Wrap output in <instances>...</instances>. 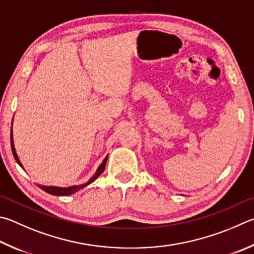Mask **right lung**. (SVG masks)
<instances>
[{"instance_id": "obj_1", "label": "right lung", "mask_w": 254, "mask_h": 254, "mask_svg": "<svg viewBox=\"0 0 254 254\" xmlns=\"http://www.w3.org/2000/svg\"><path fill=\"white\" fill-rule=\"evenodd\" d=\"M11 147H12V152H13V155H14V159L16 160V162L18 163V165L23 169V165L22 163L20 162V160H18L17 158V154L15 152V149H14V143H13V134L11 132ZM107 160H108V156L103 160V162L101 163V165L99 167V169L96 170L95 174L92 177L89 181H87L86 183L84 184H80V186H73V187H70V188H59V187H45V186H38L40 189H42L43 191L48 192L49 194H52V195H70V194H73V193L81 190V189L85 188L86 186H89V184H91L93 181H95L96 179H98L100 177V174L102 173L104 171L105 169V164H107Z\"/></svg>"}]
</instances>
